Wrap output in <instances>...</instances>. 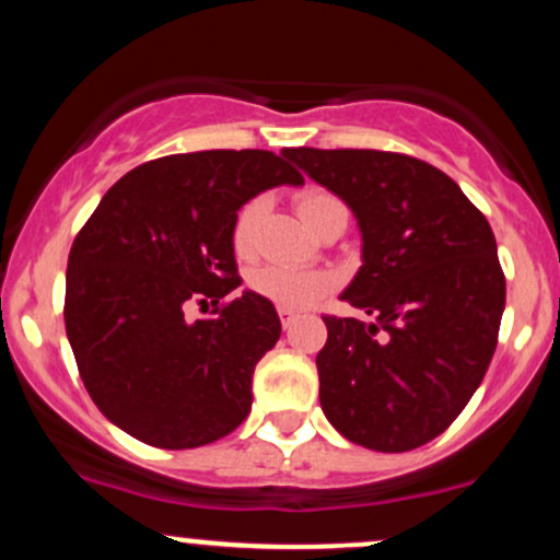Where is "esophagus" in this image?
Instances as JSON below:
<instances>
[{
  "instance_id": "1",
  "label": "esophagus",
  "mask_w": 560,
  "mask_h": 560,
  "mask_svg": "<svg viewBox=\"0 0 560 560\" xmlns=\"http://www.w3.org/2000/svg\"><path fill=\"white\" fill-rule=\"evenodd\" d=\"M279 318H281V326L289 329V326L294 324V318H298V311H292V307H279Z\"/></svg>"
}]
</instances>
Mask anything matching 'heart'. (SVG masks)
I'll return each instance as SVG.
<instances>
[{
  "label": "heart",
  "instance_id": "obj_1",
  "mask_svg": "<svg viewBox=\"0 0 560 560\" xmlns=\"http://www.w3.org/2000/svg\"><path fill=\"white\" fill-rule=\"evenodd\" d=\"M339 199L320 189H307L298 197V210L307 226L316 223L329 213L331 208H339ZM266 199L255 197L236 213L234 229H231V242L240 255H249L255 242V229H258ZM249 284L262 298L276 302L279 307H307L313 305L320 294H326L334 287V276L329 271H313V268H294V266H262L249 276Z\"/></svg>",
  "mask_w": 560,
  "mask_h": 560
}]
</instances>
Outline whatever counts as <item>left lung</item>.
I'll return each mask as SVG.
<instances>
[{
  "label": "left lung",
  "instance_id": "left-lung-1",
  "mask_svg": "<svg viewBox=\"0 0 560 560\" xmlns=\"http://www.w3.org/2000/svg\"><path fill=\"white\" fill-rule=\"evenodd\" d=\"M281 155L355 215L361 260L339 298L371 316H324L320 408L378 453L427 445L458 419L498 345L505 276L487 218L423 160L378 150Z\"/></svg>",
  "mask_w": 560,
  "mask_h": 560
}]
</instances>
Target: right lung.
<instances>
[{
  "label": "right lung",
  "instance_id": "add662e5",
  "mask_svg": "<svg viewBox=\"0 0 560 560\" xmlns=\"http://www.w3.org/2000/svg\"><path fill=\"white\" fill-rule=\"evenodd\" d=\"M302 176L266 150H205L128 171L70 247L66 331L107 421L152 447L189 450L234 432L255 365L279 342L273 302L236 276V213ZM186 301L217 305L186 322Z\"/></svg>",
  "mask_w": 560,
  "mask_h": 560
}]
</instances>
